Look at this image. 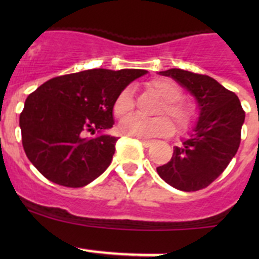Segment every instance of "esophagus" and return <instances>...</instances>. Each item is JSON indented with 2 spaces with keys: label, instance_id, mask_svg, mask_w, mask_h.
<instances>
[{
  "label": "esophagus",
  "instance_id": "34e87169",
  "mask_svg": "<svg viewBox=\"0 0 259 259\" xmlns=\"http://www.w3.org/2000/svg\"><path fill=\"white\" fill-rule=\"evenodd\" d=\"M140 141H141V144L145 146V148H148V146H150L153 144L152 140H146V139H140Z\"/></svg>",
  "mask_w": 259,
  "mask_h": 259
}]
</instances>
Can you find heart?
Returning a JSON list of instances; mask_svg holds the SVG:
<instances>
[{"label": "heart", "instance_id": "heart-1", "mask_svg": "<svg viewBox=\"0 0 259 259\" xmlns=\"http://www.w3.org/2000/svg\"><path fill=\"white\" fill-rule=\"evenodd\" d=\"M146 88L162 100V104L155 110L157 115L152 119L132 115L123 119L119 124V131L123 135L140 139L148 137L167 136L172 134L174 125L171 120L163 115L172 119L176 131H187L197 118V110L193 104L182 100L183 92L180 87L170 79H154L146 83ZM135 101L132 88L127 87L116 96L113 105V113L118 118L128 115L134 111Z\"/></svg>", "mask_w": 259, "mask_h": 259}]
</instances>
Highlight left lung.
Returning a JSON list of instances; mask_svg holds the SVG:
<instances>
[{"instance_id":"obj_1","label":"left lung","mask_w":259,"mask_h":259,"mask_svg":"<svg viewBox=\"0 0 259 259\" xmlns=\"http://www.w3.org/2000/svg\"><path fill=\"white\" fill-rule=\"evenodd\" d=\"M159 74L175 79L196 97L200 118L191 137L174 148L170 162L157 167V172L179 191H200L226 170L237 153L245 111L235 93L207 75L182 68Z\"/></svg>"}]
</instances>
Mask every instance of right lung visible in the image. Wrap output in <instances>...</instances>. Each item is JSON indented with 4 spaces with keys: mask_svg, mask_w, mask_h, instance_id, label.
<instances>
[{
    "mask_svg": "<svg viewBox=\"0 0 259 259\" xmlns=\"http://www.w3.org/2000/svg\"><path fill=\"white\" fill-rule=\"evenodd\" d=\"M145 70H85L53 77L27 97L20 113L22 144L31 163L48 180L80 188L111 163L116 137L87 134L113 127L120 91Z\"/></svg>",
    "mask_w": 259,
    "mask_h": 259,
    "instance_id": "obj_1",
    "label": "right lung"
}]
</instances>
